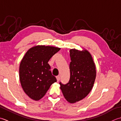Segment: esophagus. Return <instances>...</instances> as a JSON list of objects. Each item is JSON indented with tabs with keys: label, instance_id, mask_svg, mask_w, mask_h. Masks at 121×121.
<instances>
[{
	"label": "esophagus",
	"instance_id": "esophagus-1",
	"mask_svg": "<svg viewBox=\"0 0 121 121\" xmlns=\"http://www.w3.org/2000/svg\"><path fill=\"white\" fill-rule=\"evenodd\" d=\"M56 79H57V82H58V81H60V76H56Z\"/></svg>",
	"mask_w": 121,
	"mask_h": 121
}]
</instances>
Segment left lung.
Returning a JSON list of instances; mask_svg holds the SVG:
<instances>
[{
	"mask_svg": "<svg viewBox=\"0 0 121 121\" xmlns=\"http://www.w3.org/2000/svg\"><path fill=\"white\" fill-rule=\"evenodd\" d=\"M70 77L65 85L60 82V89L66 100L73 103L87 96L94 85L96 77L95 66L88 51L70 50Z\"/></svg>",
	"mask_w": 121,
	"mask_h": 121,
	"instance_id": "1",
	"label": "left lung"
}]
</instances>
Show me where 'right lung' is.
I'll return each mask as SVG.
<instances>
[{
    "label": "right lung",
    "mask_w": 121,
    "mask_h": 121,
    "mask_svg": "<svg viewBox=\"0 0 121 121\" xmlns=\"http://www.w3.org/2000/svg\"><path fill=\"white\" fill-rule=\"evenodd\" d=\"M60 49L38 45L30 48L24 56L20 64V81L24 92L32 99L40 100L51 85L57 81L48 61Z\"/></svg>",
    "instance_id": "1"
}]
</instances>
